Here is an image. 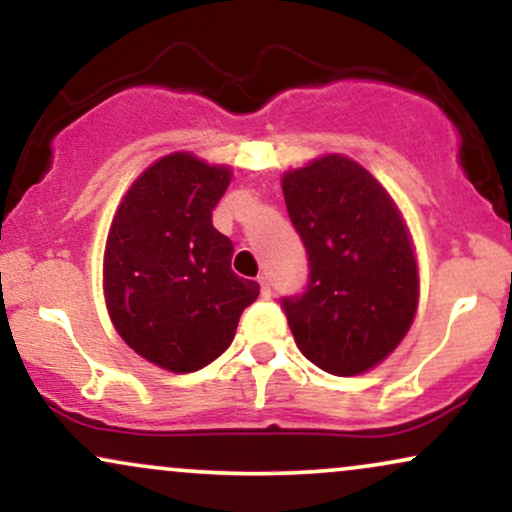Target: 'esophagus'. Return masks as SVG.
<instances>
[{"instance_id": "34e87169", "label": "esophagus", "mask_w": 512, "mask_h": 512, "mask_svg": "<svg viewBox=\"0 0 512 512\" xmlns=\"http://www.w3.org/2000/svg\"><path fill=\"white\" fill-rule=\"evenodd\" d=\"M257 281H260V291H262V296H264V298L272 296V284H269L267 276H257Z\"/></svg>"}]
</instances>
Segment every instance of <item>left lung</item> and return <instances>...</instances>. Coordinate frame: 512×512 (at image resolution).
<instances>
[{
    "label": "left lung",
    "instance_id": "obj_1",
    "mask_svg": "<svg viewBox=\"0 0 512 512\" xmlns=\"http://www.w3.org/2000/svg\"><path fill=\"white\" fill-rule=\"evenodd\" d=\"M308 252V286L281 298L298 349L332 375H358L395 351L419 305L402 214L366 168L330 154L281 180Z\"/></svg>",
    "mask_w": 512,
    "mask_h": 512
}]
</instances>
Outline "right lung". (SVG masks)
<instances>
[{"label": "right lung", "mask_w": 512, "mask_h": 512, "mask_svg": "<svg viewBox=\"0 0 512 512\" xmlns=\"http://www.w3.org/2000/svg\"><path fill=\"white\" fill-rule=\"evenodd\" d=\"M231 168L178 151L132 182L110 226L103 291L110 320L146 361L192 373L219 358L257 281L233 274V243L211 223Z\"/></svg>", "instance_id": "add662e5"}]
</instances>
